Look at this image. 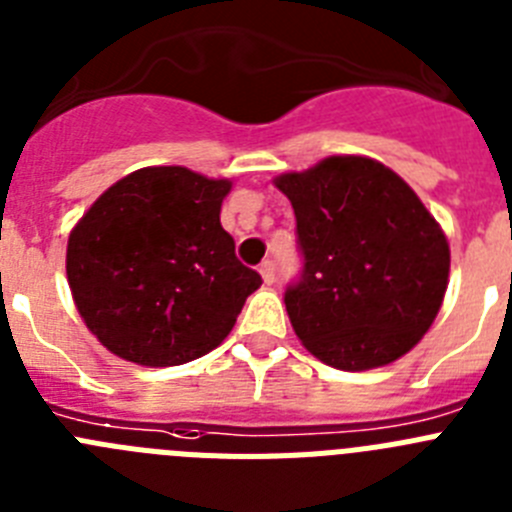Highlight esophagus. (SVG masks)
I'll return each mask as SVG.
<instances>
[{"label":"esophagus","instance_id":"esophagus-1","mask_svg":"<svg viewBox=\"0 0 512 512\" xmlns=\"http://www.w3.org/2000/svg\"><path fill=\"white\" fill-rule=\"evenodd\" d=\"M261 277H264L266 284H274V279H277V266H274V261L266 259L264 264H261Z\"/></svg>","mask_w":512,"mask_h":512}]
</instances>
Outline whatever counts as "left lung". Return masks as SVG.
Masks as SVG:
<instances>
[{"instance_id": "obj_1", "label": "left lung", "mask_w": 512, "mask_h": 512, "mask_svg": "<svg viewBox=\"0 0 512 512\" xmlns=\"http://www.w3.org/2000/svg\"><path fill=\"white\" fill-rule=\"evenodd\" d=\"M274 184L297 220L302 271L284 305L307 351L343 372L408 354L436 320L451 264L418 194L364 156H330Z\"/></svg>"}]
</instances>
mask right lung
Listing matches in <instances>:
<instances>
[{"instance_id":"1","label":"right lung","mask_w":512,"mask_h":512,"mask_svg":"<svg viewBox=\"0 0 512 512\" xmlns=\"http://www.w3.org/2000/svg\"><path fill=\"white\" fill-rule=\"evenodd\" d=\"M225 179L148 166L112 184L69 235L66 274L87 328L120 359L176 366L233 330L259 271L220 225Z\"/></svg>"}]
</instances>
